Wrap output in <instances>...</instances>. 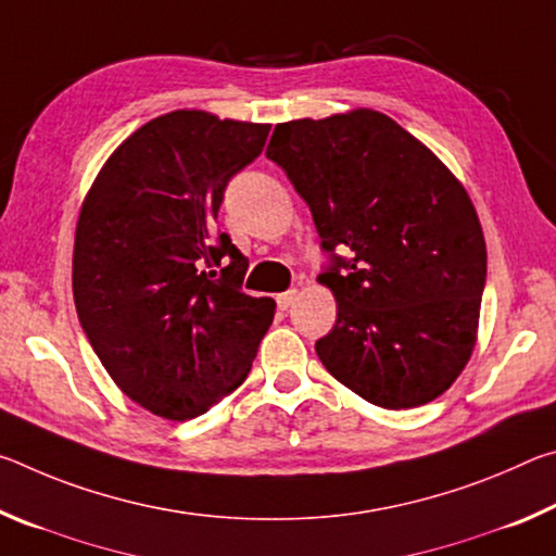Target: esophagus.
Instances as JSON below:
<instances>
[{
	"mask_svg": "<svg viewBox=\"0 0 556 556\" xmlns=\"http://www.w3.org/2000/svg\"><path fill=\"white\" fill-rule=\"evenodd\" d=\"M299 296L296 289H289V291H281V294H277V306L281 308V312H287V308L294 306V301Z\"/></svg>",
	"mask_w": 556,
	"mask_h": 556,
	"instance_id": "1",
	"label": "esophagus"
}]
</instances>
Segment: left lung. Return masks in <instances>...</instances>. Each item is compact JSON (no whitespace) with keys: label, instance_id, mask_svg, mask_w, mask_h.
Wrapping results in <instances>:
<instances>
[{"label":"left lung","instance_id":"obj_1","mask_svg":"<svg viewBox=\"0 0 556 556\" xmlns=\"http://www.w3.org/2000/svg\"><path fill=\"white\" fill-rule=\"evenodd\" d=\"M267 159L306 201L328 257L318 279L338 314L316 341L326 370L384 409L439 397L473 351L485 289L464 186L375 110L277 125Z\"/></svg>","mask_w":556,"mask_h":556}]
</instances>
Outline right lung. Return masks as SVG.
<instances>
[{
	"instance_id": "1",
	"label": "right lung",
	"mask_w": 556,
	"mask_h": 556,
	"mask_svg": "<svg viewBox=\"0 0 556 556\" xmlns=\"http://www.w3.org/2000/svg\"><path fill=\"white\" fill-rule=\"evenodd\" d=\"M269 125L176 110L102 166L73 250L75 312L127 397L186 421L240 388L275 301L242 291L248 260L215 228L230 178Z\"/></svg>"
}]
</instances>
